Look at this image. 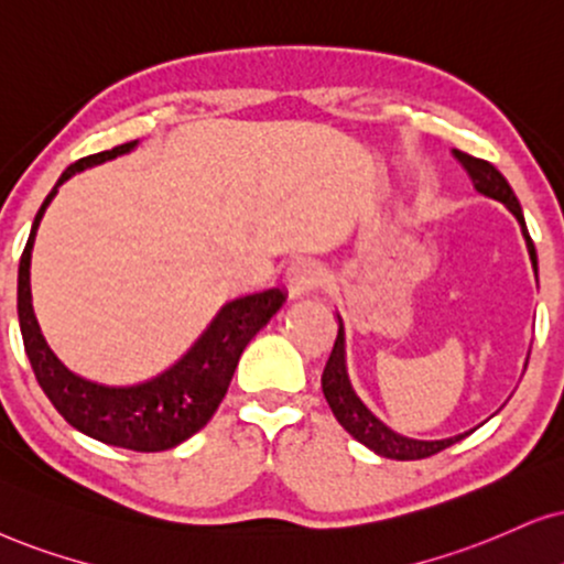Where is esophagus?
<instances>
[{"mask_svg":"<svg viewBox=\"0 0 564 564\" xmlns=\"http://www.w3.org/2000/svg\"><path fill=\"white\" fill-rule=\"evenodd\" d=\"M323 281H325V273L323 268H319V262L306 260V258L291 262L286 275H283V286H286L291 299L310 294V291H315Z\"/></svg>","mask_w":564,"mask_h":564,"instance_id":"obj_1","label":"esophagus"}]
</instances>
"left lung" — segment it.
Returning <instances> with one entry per match:
<instances>
[{"mask_svg": "<svg viewBox=\"0 0 564 564\" xmlns=\"http://www.w3.org/2000/svg\"><path fill=\"white\" fill-rule=\"evenodd\" d=\"M453 159L466 169V174L471 176L474 187L479 189L481 195L500 199V203H505L512 210V216L518 218L520 229H523L525 245H529L533 270L539 273L536 249H533L531 234L525 229L523 210H520V203L508 180H505L500 171L491 166L489 161L474 159V155L460 153V151H453ZM323 393H325L327 405H330L333 416L338 419V424L344 426L354 440H359L361 445H367L369 451H375L377 455H384V458H395V460L430 458V455L445 451V447H451L458 440L466 437V434H460V437H451V440L424 442V440L403 437V434H398L390 430V426H384L380 419H377L375 413L359 401V398H356V393L351 390V382H348L346 365H344V325H338V335H335L330 359H327V365L323 369Z\"/></svg>", "mask_w": 564, "mask_h": 564, "instance_id": "obj_1", "label": "left lung"}]
</instances>
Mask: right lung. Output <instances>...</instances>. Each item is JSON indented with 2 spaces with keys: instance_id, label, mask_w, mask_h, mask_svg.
I'll use <instances>...</instances> for the list:
<instances>
[{
  "instance_id": "obj_1",
  "label": "right lung",
  "mask_w": 564,
  "mask_h": 564,
  "mask_svg": "<svg viewBox=\"0 0 564 564\" xmlns=\"http://www.w3.org/2000/svg\"><path fill=\"white\" fill-rule=\"evenodd\" d=\"M132 148L134 140L111 151L85 155L64 169L56 187L67 182L75 171L117 159ZM56 187L48 192L44 205L35 213L31 237L20 254L18 268V319L35 380L54 409L62 413L64 422L88 437L138 453L169 451L210 422L229 390L241 351L260 327H265L270 317L281 310L289 296L286 289H268L260 294L234 299L218 312L208 330L199 335L197 344L174 367L153 380L140 384H101L85 380L69 372L46 346L31 304V249L39 220L56 195Z\"/></svg>"
}]
</instances>
